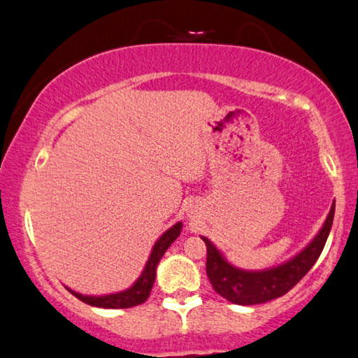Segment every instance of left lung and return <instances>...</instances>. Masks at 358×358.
<instances>
[{"instance_id": "1", "label": "left lung", "mask_w": 358, "mask_h": 358, "mask_svg": "<svg viewBox=\"0 0 358 358\" xmlns=\"http://www.w3.org/2000/svg\"><path fill=\"white\" fill-rule=\"evenodd\" d=\"M334 217V203L325 224L307 248L283 266L264 272H246L235 268L224 259L210 240L201 236L206 245V275L213 289L234 304L252 306L262 304L280 296L301 282V278L310 271L318 256L325 248Z\"/></svg>"}]
</instances>
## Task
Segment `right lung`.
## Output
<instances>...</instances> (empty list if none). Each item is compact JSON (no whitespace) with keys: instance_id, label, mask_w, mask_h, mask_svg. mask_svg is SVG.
<instances>
[{"instance_id":"add662e5","label":"right lung","mask_w":358,"mask_h":358,"mask_svg":"<svg viewBox=\"0 0 358 358\" xmlns=\"http://www.w3.org/2000/svg\"><path fill=\"white\" fill-rule=\"evenodd\" d=\"M180 229H182V224L178 222L160 236V240L157 241L155 246H153L152 255L145 264L144 272H142L141 277L137 278V282L129 289L122 291V293H117V294H107V296H83V294L75 293V291L71 289L69 291L75 296V298L86 302V304L94 306V307H103V309H128V307L142 304V302H145L148 296H150L153 282H155L158 262H160L163 255L166 252L169 246H171L173 241L178 238L180 234Z\"/></svg>"}]
</instances>
